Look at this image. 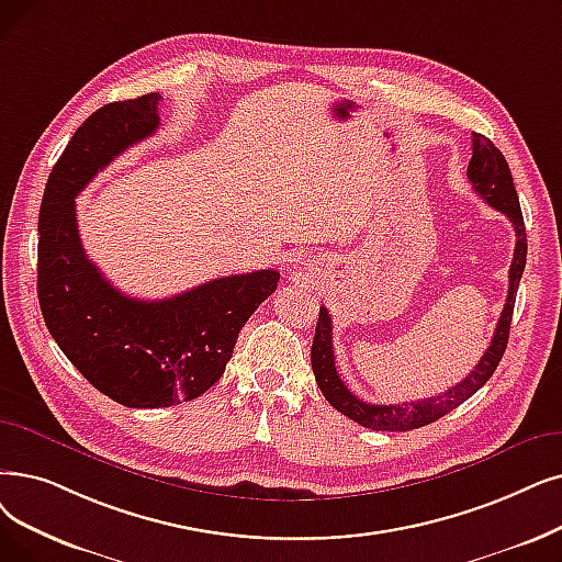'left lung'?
I'll list each match as a JSON object with an SVG mask.
<instances>
[{
  "mask_svg": "<svg viewBox=\"0 0 562 562\" xmlns=\"http://www.w3.org/2000/svg\"><path fill=\"white\" fill-rule=\"evenodd\" d=\"M467 177L486 204L509 217V223H512V227H515V234H517L515 257H512V266H509L507 301L501 312V319L496 324L492 345L486 347L484 356L477 360L475 370L441 395L418 400L411 404H406V402L404 404H368V402L358 400L337 374L335 353H333V322H330L328 310L322 307L319 322H316L314 341H312V353H310L316 385L322 387L324 397L328 400V404L333 408L345 413L347 418H351L353 423H358L362 427L374 429V431H408V429H418L438 418H443L446 413H450L452 408H457L459 404L473 397L477 390L492 379V374L496 372L498 362L505 353L507 339H509L512 312H515L517 289H519V280L524 276L526 252H528L524 215H521L519 198L515 190V181H512V175H509L507 160L492 144V139H486L480 133H473V137H471V162H469Z\"/></svg>",
  "mask_w": 562,
  "mask_h": 562,
  "instance_id": "1",
  "label": "left lung"
}]
</instances>
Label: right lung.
Listing matches in <instances>:
<instances>
[{"instance_id": "1", "label": "right lung", "mask_w": 562, "mask_h": 562, "mask_svg": "<svg viewBox=\"0 0 562 562\" xmlns=\"http://www.w3.org/2000/svg\"><path fill=\"white\" fill-rule=\"evenodd\" d=\"M160 93L95 110L70 137L38 213V303L78 372L131 408L190 402L225 374L240 328L278 289V271L217 278L172 299L137 301L87 259L76 198L121 151L160 126Z\"/></svg>"}]
</instances>
